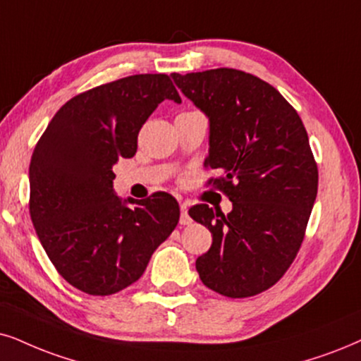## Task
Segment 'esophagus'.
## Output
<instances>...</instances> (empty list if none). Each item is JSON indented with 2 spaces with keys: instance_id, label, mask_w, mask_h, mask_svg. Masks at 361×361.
<instances>
[{
  "instance_id": "1",
  "label": "esophagus",
  "mask_w": 361,
  "mask_h": 361,
  "mask_svg": "<svg viewBox=\"0 0 361 361\" xmlns=\"http://www.w3.org/2000/svg\"><path fill=\"white\" fill-rule=\"evenodd\" d=\"M180 208H181L180 223H181V225H190L191 218H190V214H188V203H181Z\"/></svg>"
}]
</instances>
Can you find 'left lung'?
Masks as SVG:
<instances>
[{"label":"left lung","instance_id":"8db88e82","mask_svg":"<svg viewBox=\"0 0 361 361\" xmlns=\"http://www.w3.org/2000/svg\"><path fill=\"white\" fill-rule=\"evenodd\" d=\"M171 78L208 118L204 165L223 173L213 185L233 203L228 214L208 204L188 212L213 236L196 271L230 298L262 293L293 263L317 198L307 130L280 91L250 73L218 68Z\"/></svg>","mask_w":361,"mask_h":361}]
</instances>
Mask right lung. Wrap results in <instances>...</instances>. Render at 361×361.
<instances>
[{
	"mask_svg": "<svg viewBox=\"0 0 361 361\" xmlns=\"http://www.w3.org/2000/svg\"><path fill=\"white\" fill-rule=\"evenodd\" d=\"M165 99L181 103L166 75L97 86L58 109L30 163V214L59 275L88 295H113L147 270L180 220L168 193L116 196L113 165L135 157L138 133Z\"/></svg>",
	"mask_w": 361,
	"mask_h": 361,
	"instance_id": "add662e5",
	"label": "right lung"
}]
</instances>
